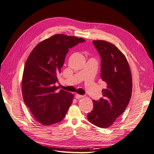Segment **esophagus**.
Returning a JSON list of instances; mask_svg holds the SVG:
<instances>
[{"instance_id":"34e87169","label":"esophagus","mask_w":154,"mask_h":154,"mask_svg":"<svg viewBox=\"0 0 154 154\" xmlns=\"http://www.w3.org/2000/svg\"><path fill=\"white\" fill-rule=\"evenodd\" d=\"M76 98L77 99H81V98H82V97H84V96L83 95H79V94H76Z\"/></svg>"}]
</instances>
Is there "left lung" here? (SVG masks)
Instances as JSON below:
<instances>
[{"label":"left lung","instance_id":"1","mask_svg":"<svg viewBox=\"0 0 154 154\" xmlns=\"http://www.w3.org/2000/svg\"><path fill=\"white\" fill-rule=\"evenodd\" d=\"M101 57L100 78L106 83L103 97L93 100L88 119L101 128L110 127L128 105L132 93V77L128 61L122 51L104 40H93Z\"/></svg>","mask_w":154,"mask_h":154}]
</instances>
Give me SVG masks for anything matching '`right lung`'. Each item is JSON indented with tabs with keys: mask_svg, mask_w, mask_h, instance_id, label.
Returning a JSON list of instances; mask_svg holds the SVG:
<instances>
[{
	"mask_svg": "<svg viewBox=\"0 0 154 154\" xmlns=\"http://www.w3.org/2000/svg\"><path fill=\"white\" fill-rule=\"evenodd\" d=\"M85 40L57 34L37 44L25 63L22 78L24 102L36 121L50 125L62 121L74 95L55 86L69 48Z\"/></svg>",
	"mask_w": 154,
	"mask_h": 154,
	"instance_id": "right-lung-1",
	"label": "right lung"
}]
</instances>
